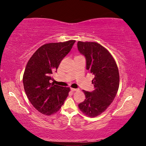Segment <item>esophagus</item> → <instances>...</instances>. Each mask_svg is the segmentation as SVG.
I'll list each match as a JSON object with an SVG mask.
<instances>
[{"mask_svg":"<svg viewBox=\"0 0 146 146\" xmlns=\"http://www.w3.org/2000/svg\"><path fill=\"white\" fill-rule=\"evenodd\" d=\"M71 90L72 91H78V89H75V88H71Z\"/></svg>","mask_w":146,"mask_h":146,"instance_id":"1","label":"esophagus"}]
</instances>
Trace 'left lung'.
Masks as SVG:
<instances>
[{
	"instance_id": "obj_1",
	"label": "left lung",
	"mask_w": 146,
	"mask_h": 146,
	"mask_svg": "<svg viewBox=\"0 0 146 146\" xmlns=\"http://www.w3.org/2000/svg\"><path fill=\"white\" fill-rule=\"evenodd\" d=\"M78 49L86 56V69L94 75L95 90H83L85 100L78 108L85 115L95 117L104 112L117 95L120 76L117 63L107 49L97 42L78 41Z\"/></svg>"
}]
</instances>
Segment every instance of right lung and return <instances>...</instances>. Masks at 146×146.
I'll list each match as a JSON object with an SVG mask.
<instances>
[{"label":"right lung","mask_w":146,"mask_h":146,"mask_svg":"<svg viewBox=\"0 0 146 146\" xmlns=\"http://www.w3.org/2000/svg\"><path fill=\"white\" fill-rule=\"evenodd\" d=\"M75 42L70 40L44 44L27 63L23 75L24 90L31 104L42 114H55L68 97L70 88L51 83V75Z\"/></svg>","instance_id":"right-lung-1"}]
</instances>
